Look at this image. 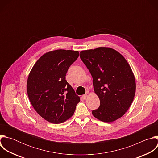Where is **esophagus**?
I'll return each instance as SVG.
<instances>
[{"instance_id": "obj_1", "label": "esophagus", "mask_w": 158, "mask_h": 158, "mask_svg": "<svg viewBox=\"0 0 158 158\" xmlns=\"http://www.w3.org/2000/svg\"><path fill=\"white\" fill-rule=\"evenodd\" d=\"M82 99H85L87 98V94H84V95H82Z\"/></svg>"}]
</instances>
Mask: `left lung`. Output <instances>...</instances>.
Listing matches in <instances>:
<instances>
[{"instance_id": "1", "label": "left lung", "mask_w": 158, "mask_h": 158, "mask_svg": "<svg viewBox=\"0 0 158 158\" xmlns=\"http://www.w3.org/2000/svg\"><path fill=\"white\" fill-rule=\"evenodd\" d=\"M80 58L93 77L94 90L100 99L93 115L105 123L121 118L136 92L134 76L125 58L109 48L81 51Z\"/></svg>"}]
</instances>
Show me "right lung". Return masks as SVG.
I'll list each match as a JSON object with an SVG mask.
<instances>
[{
  "instance_id": "right-lung-1",
  "label": "right lung",
  "mask_w": 158,
  "mask_h": 158,
  "mask_svg": "<svg viewBox=\"0 0 158 158\" xmlns=\"http://www.w3.org/2000/svg\"><path fill=\"white\" fill-rule=\"evenodd\" d=\"M78 51L56 50L42 56L33 66L27 82L31 104L45 120L60 124L69 119L80 101L65 80L69 67L79 57Z\"/></svg>"
}]
</instances>
